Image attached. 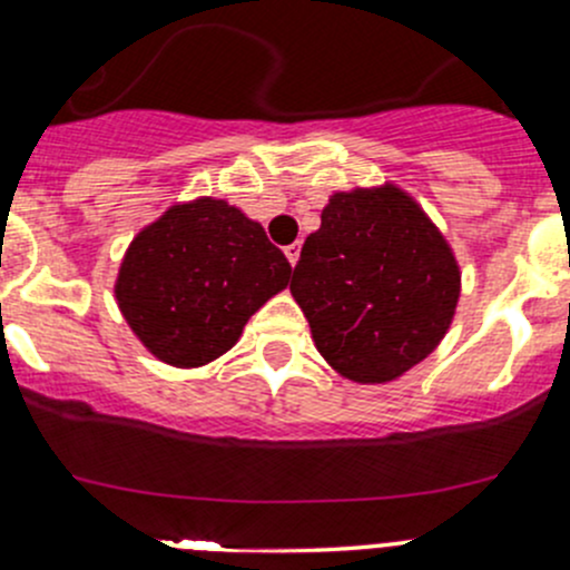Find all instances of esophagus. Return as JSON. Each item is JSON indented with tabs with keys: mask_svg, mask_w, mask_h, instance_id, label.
<instances>
[{
	"mask_svg": "<svg viewBox=\"0 0 570 570\" xmlns=\"http://www.w3.org/2000/svg\"><path fill=\"white\" fill-rule=\"evenodd\" d=\"M284 253H286V258H289V264H292V267H295V264H297V258H301V243H292V245H286Z\"/></svg>",
	"mask_w": 570,
	"mask_h": 570,
	"instance_id": "obj_1",
	"label": "esophagus"
}]
</instances>
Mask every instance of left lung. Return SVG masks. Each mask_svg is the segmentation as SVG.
Listing matches in <instances>:
<instances>
[{
  "mask_svg": "<svg viewBox=\"0 0 570 570\" xmlns=\"http://www.w3.org/2000/svg\"><path fill=\"white\" fill-rule=\"evenodd\" d=\"M289 289L322 358L375 386L439 347L455 317L461 267L422 206L386 181L327 198Z\"/></svg>",
  "mask_w": 570,
  "mask_h": 570,
  "instance_id": "8db88e82",
  "label": "left lung"
}]
</instances>
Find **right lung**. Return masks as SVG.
<instances>
[{"label": "right lung", "mask_w": 570, "mask_h": 570, "mask_svg": "<svg viewBox=\"0 0 570 570\" xmlns=\"http://www.w3.org/2000/svg\"><path fill=\"white\" fill-rule=\"evenodd\" d=\"M289 275L262 223L204 195L174 204L131 239L115 301L148 353L193 370L228 353Z\"/></svg>", "instance_id": "right-lung-1"}]
</instances>
